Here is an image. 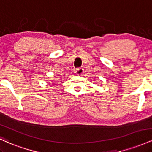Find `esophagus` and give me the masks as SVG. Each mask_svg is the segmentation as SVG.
Here are the masks:
<instances>
[{"mask_svg":"<svg viewBox=\"0 0 152 152\" xmlns=\"http://www.w3.org/2000/svg\"><path fill=\"white\" fill-rule=\"evenodd\" d=\"M76 74L78 75V76H81L83 74V69L82 68H78L76 70Z\"/></svg>","mask_w":152,"mask_h":152,"instance_id":"esophagus-1","label":"esophagus"}]
</instances>
